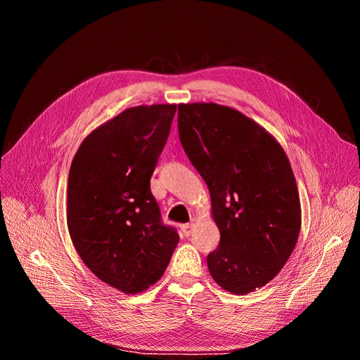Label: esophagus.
Returning <instances> with one entry per match:
<instances>
[{
  "mask_svg": "<svg viewBox=\"0 0 360 360\" xmlns=\"http://www.w3.org/2000/svg\"><path fill=\"white\" fill-rule=\"evenodd\" d=\"M191 229H193V224H182L181 230H182L184 236H190L191 235Z\"/></svg>",
  "mask_w": 360,
  "mask_h": 360,
  "instance_id": "obj_1",
  "label": "esophagus"
}]
</instances>
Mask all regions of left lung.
I'll return each instance as SVG.
<instances>
[{
  "mask_svg": "<svg viewBox=\"0 0 360 360\" xmlns=\"http://www.w3.org/2000/svg\"><path fill=\"white\" fill-rule=\"evenodd\" d=\"M181 145L206 182L219 230L207 269L245 295L281 271L297 242L300 203L281 145L240 112L215 103L178 106Z\"/></svg>",
  "mask_w": 360,
  "mask_h": 360,
  "instance_id": "1",
  "label": "left lung"
}]
</instances>
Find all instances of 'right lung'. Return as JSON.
Instances as JSON below:
<instances>
[{"mask_svg":"<svg viewBox=\"0 0 360 360\" xmlns=\"http://www.w3.org/2000/svg\"><path fill=\"white\" fill-rule=\"evenodd\" d=\"M175 104L127 109L92 131L72 161L67 224L80 259L124 293L163 276L179 235L161 219L150 193Z\"/></svg>","mask_w":360,"mask_h":360,"instance_id":"obj_1","label":"right lung"}]
</instances>
